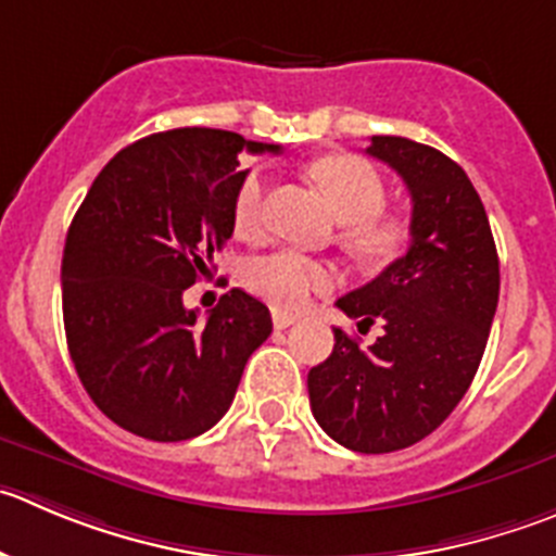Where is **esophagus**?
Masks as SVG:
<instances>
[{"instance_id": "34e87169", "label": "esophagus", "mask_w": 556, "mask_h": 556, "mask_svg": "<svg viewBox=\"0 0 556 556\" xmlns=\"http://www.w3.org/2000/svg\"><path fill=\"white\" fill-rule=\"evenodd\" d=\"M294 321H298V316H292V314H281V311H275L273 314L275 330H287V327H292Z\"/></svg>"}]
</instances>
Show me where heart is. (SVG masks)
<instances>
[{
	"instance_id": "heart-1",
	"label": "heart",
	"mask_w": 556,
	"mask_h": 556,
	"mask_svg": "<svg viewBox=\"0 0 556 556\" xmlns=\"http://www.w3.org/2000/svg\"><path fill=\"white\" fill-rule=\"evenodd\" d=\"M314 182L325 190L332 210L346 224V242L374 262L399 256L409 240V224L401 215L382 213L388 188L377 166L363 157L341 155L325 157L311 168ZM264 193L267 177L253 172L242 179L231 202V226L240 240H258L264 235ZM332 267L305 253L281 248L248 258L242 281L256 298L278 311H300L308 305L311 294L332 287Z\"/></svg>"
}]
</instances>
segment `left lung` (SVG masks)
Returning a JSON list of instances; mask_svg holds the SVG:
<instances>
[{"instance_id": "8db88e82", "label": "left lung", "mask_w": 556, "mask_h": 556, "mask_svg": "<svg viewBox=\"0 0 556 556\" xmlns=\"http://www.w3.org/2000/svg\"><path fill=\"white\" fill-rule=\"evenodd\" d=\"M412 195L406 256L338 300L357 327L382 321L368 349L336 327L330 357L308 371L311 412L354 453H393L445 422L478 374L500 300V258L478 190L433 147L371 136Z\"/></svg>"}]
</instances>
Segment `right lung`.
Here are the masks:
<instances>
[{
	"label": "right lung",
	"instance_id": "obj_1",
	"mask_svg": "<svg viewBox=\"0 0 556 556\" xmlns=\"http://www.w3.org/2000/svg\"><path fill=\"white\" fill-rule=\"evenodd\" d=\"M242 152L281 147L215 128L147 136L105 163L67 231L71 361L94 406L144 440L182 442L213 428L273 332L267 305L242 289L226 292L204 325L182 305L235 231Z\"/></svg>",
	"mask_w": 556,
	"mask_h": 556
}]
</instances>
